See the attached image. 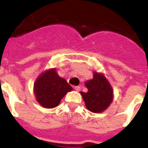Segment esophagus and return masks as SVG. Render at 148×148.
<instances>
[{
    "mask_svg": "<svg viewBox=\"0 0 148 148\" xmlns=\"http://www.w3.org/2000/svg\"><path fill=\"white\" fill-rule=\"evenodd\" d=\"M74 89L76 91H80L81 90V87L80 86H76V87H74Z\"/></svg>",
    "mask_w": 148,
    "mask_h": 148,
    "instance_id": "obj_1",
    "label": "esophagus"
}]
</instances>
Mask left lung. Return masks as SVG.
Segmentation results:
<instances>
[{"instance_id": "8db88e82", "label": "left lung", "mask_w": 148, "mask_h": 148, "mask_svg": "<svg viewBox=\"0 0 148 148\" xmlns=\"http://www.w3.org/2000/svg\"><path fill=\"white\" fill-rule=\"evenodd\" d=\"M88 92H81L86 108L93 113H101L110 106L113 101V89L103 74L94 73L93 79L86 81Z\"/></svg>"}]
</instances>
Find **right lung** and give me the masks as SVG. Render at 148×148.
<instances>
[{
  "mask_svg": "<svg viewBox=\"0 0 148 148\" xmlns=\"http://www.w3.org/2000/svg\"><path fill=\"white\" fill-rule=\"evenodd\" d=\"M72 90L71 86L58 75L55 68L47 70L40 74L34 85L36 100L46 108L57 107L64 95Z\"/></svg>",
  "mask_w": 148,
  "mask_h": 148,
  "instance_id": "right-lung-1",
  "label": "right lung"
}]
</instances>
